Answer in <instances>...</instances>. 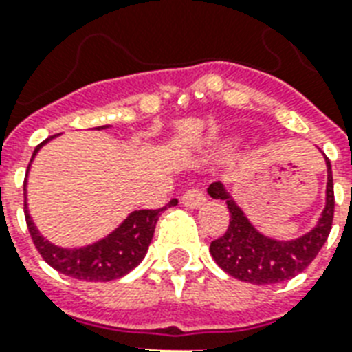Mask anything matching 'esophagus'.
<instances>
[{"label": "esophagus", "instance_id": "34e87169", "mask_svg": "<svg viewBox=\"0 0 352 352\" xmlns=\"http://www.w3.org/2000/svg\"><path fill=\"white\" fill-rule=\"evenodd\" d=\"M204 201H206L204 193L201 192V190H197V188H193V190H188V192L182 193V204L188 206V208H199Z\"/></svg>", "mask_w": 352, "mask_h": 352}]
</instances>
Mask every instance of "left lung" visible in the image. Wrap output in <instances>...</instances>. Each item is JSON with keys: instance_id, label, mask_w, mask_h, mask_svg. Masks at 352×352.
Returning <instances> with one entry per match:
<instances>
[{"instance_id": "left-lung-1", "label": "left lung", "mask_w": 352, "mask_h": 352, "mask_svg": "<svg viewBox=\"0 0 352 352\" xmlns=\"http://www.w3.org/2000/svg\"><path fill=\"white\" fill-rule=\"evenodd\" d=\"M327 162V203L316 228L292 241H276L250 225L230 193L221 182L210 184L208 193L214 199L225 201L230 212L228 228L219 239L212 241L210 254L232 278L254 285L281 283L303 272L325 245L334 217V186L331 160Z\"/></svg>"}]
</instances>
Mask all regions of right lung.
<instances>
[{
  "label": "right lung",
  "instance_id": "add662e5",
  "mask_svg": "<svg viewBox=\"0 0 352 352\" xmlns=\"http://www.w3.org/2000/svg\"><path fill=\"white\" fill-rule=\"evenodd\" d=\"M106 127L107 126H102L96 129H106ZM51 138L52 137L45 138L43 142L36 146L32 159L40 151L41 146L49 142ZM175 204L177 199H171L164 208L137 210L127 215V219L107 237L100 239L95 245L82 246V248H60V246L51 245L36 230L27 204L23 206V210L32 243L40 252V256L45 259L47 265H51L54 270L65 274L69 278L82 279V281H113V279H118L126 276L127 272H131L133 268L142 261L148 252L149 243L153 239L155 225H157L160 214L168 206H175Z\"/></svg>",
  "mask_w": 352,
  "mask_h": 352
}]
</instances>
